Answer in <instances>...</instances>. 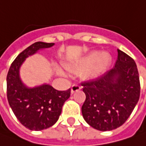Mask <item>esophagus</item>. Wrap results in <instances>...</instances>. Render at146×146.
Wrapping results in <instances>:
<instances>
[{
    "mask_svg": "<svg viewBox=\"0 0 146 146\" xmlns=\"http://www.w3.org/2000/svg\"><path fill=\"white\" fill-rule=\"evenodd\" d=\"M81 89V86L79 85V84H74L72 86H71V93H74L76 91Z\"/></svg>",
    "mask_w": 146,
    "mask_h": 146,
    "instance_id": "34e87169",
    "label": "esophagus"
}]
</instances>
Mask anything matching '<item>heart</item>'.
Wrapping results in <instances>:
<instances>
[{"label": "heart", "instance_id": "obj_1", "mask_svg": "<svg viewBox=\"0 0 146 146\" xmlns=\"http://www.w3.org/2000/svg\"><path fill=\"white\" fill-rule=\"evenodd\" d=\"M110 62L111 57L109 53L93 52L77 64L66 65V68L70 71L76 72L87 68L84 71V76L86 77H95L103 72L109 66Z\"/></svg>", "mask_w": 146, "mask_h": 146}]
</instances>
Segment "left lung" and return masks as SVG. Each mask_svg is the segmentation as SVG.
<instances>
[{
    "mask_svg": "<svg viewBox=\"0 0 146 146\" xmlns=\"http://www.w3.org/2000/svg\"><path fill=\"white\" fill-rule=\"evenodd\" d=\"M86 99L82 106L84 120L99 131L122 126L134 110L141 93L137 66L118 49L115 66L101 76L82 82Z\"/></svg>",
    "mask_w": 146,
    "mask_h": 146,
    "instance_id": "8db88e82",
    "label": "left lung"
}]
</instances>
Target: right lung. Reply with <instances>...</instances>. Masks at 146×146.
Returning <instances> with one entry per match:
<instances>
[{
  "label": "right lung",
  "instance_id": "right-lung-1",
  "mask_svg": "<svg viewBox=\"0 0 146 146\" xmlns=\"http://www.w3.org/2000/svg\"><path fill=\"white\" fill-rule=\"evenodd\" d=\"M53 43L36 42L20 53L9 67L6 78L7 99L16 118L27 128L40 131L58 121L64 102L70 98V88L58 91L48 84L28 88L19 78V68L28 56Z\"/></svg>",
  "mask_w": 146,
  "mask_h": 146
}]
</instances>
